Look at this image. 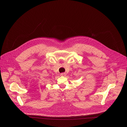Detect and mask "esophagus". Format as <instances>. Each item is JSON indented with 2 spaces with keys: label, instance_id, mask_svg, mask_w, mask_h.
I'll list each match as a JSON object with an SVG mask.
<instances>
[{
  "label": "esophagus",
  "instance_id": "obj_1",
  "mask_svg": "<svg viewBox=\"0 0 127 127\" xmlns=\"http://www.w3.org/2000/svg\"><path fill=\"white\" fill-rule=\"evenodd\" d=\"M60 75L61 76H65L66 75V73H62L60 74Z\"/></svg>",
  "mask_w": 127,
  "mask_h": 127
}]
</instances>
